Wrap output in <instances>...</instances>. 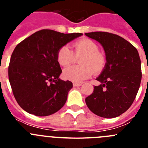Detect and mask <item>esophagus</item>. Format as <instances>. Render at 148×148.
Masks as SVG:
<instances>
[{
    "mask_svg": "<svg viewBox=\"0 0 148 148\" xmlns=\"http://www.w3.org/2000/svg\"><path fill=\"white\" fill-rule=\"evenodd\" d=\"M82 83H76V82H74V83L73 84V87H80V86H82Z\"/></svg>",
    "mask_w": 148,
    "mask_h": 148,
    "instance_id": "34e87169",
    "label": "esophagus"
}]
</instances>
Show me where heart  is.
<instances>
[{"label":"heart","mask_w":148,"mask_h":148,"mask_svg":"<svg viewBox=\"0 0 148 148\" xmlns=\"http://www.w3.org/2000/svg\"><path fill=\"white\" fill-rule=\"evenodd\" d=\"M74 53L67 46H63L57 52V60L62 66H67L79 59L80 66H72L63 72L66 80L82 82L92 75L99 74L106 65L105 56L99 51V46L93 40L83 38L73 44Z\"/></svg>","instance_id":"b5f03b06"}]
</instances>
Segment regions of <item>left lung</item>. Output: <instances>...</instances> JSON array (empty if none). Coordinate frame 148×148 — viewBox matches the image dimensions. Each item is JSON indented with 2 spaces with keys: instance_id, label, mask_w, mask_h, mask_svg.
<instances>
[{
  "instance_id": "1",
  "label": "left lung",
  "mask_w": 148,
  "mask_h": 148,
  "mask_svg": "<svg viewBox=\"0 0 148 148\" xmlns=\"http://www.w3.org/2000/svg\"><path fill=\"white\" fill-rule=\"evenodd\" d=\"M104 48L106 65L96 80L100 85L85 99L89 109L103 118H115L129 109L142 80L141 60L134 46L119 35L106 32L85 33Z\"/></svg>"
}]
</instances>
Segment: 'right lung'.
Masks as SVG:
<instances>
[{
	"label": "right lung",
	"instance_id": "obj_1",
	"mask_svg": "<svg viewBox=\"0 0 148 148\" xmlns=\"http://www.w3.org/2000/svg\"><path fill=\"white\" fill-rule=\"evenodd\" d=\"M82 35L42 29L16 46L8 73L13 95L22 109L35 116H47L64 105L73 83L59 78L62 70L57 52Z\"/></svg>",
	"mask_w": 148,
	"mask_h": 148
}]
</instances>
